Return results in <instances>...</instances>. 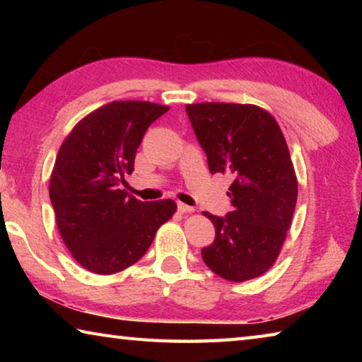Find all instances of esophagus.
I'll use <instances>...</instances> for the list:
<instances>
[{
    "label": "esophagus",
    "mask_w": 362,
    "mask_h": 362,
    "mask_svg": "<svg viewBox=\"0 0 362 362\" xmlns=\"http://www.w3.org/2000/svg\"><path fill=\"white\" fill-rule=\"evenodd\" d=\"M177 211H179L180 214H189V212H193V207L183 204L179 201V203H177Z\"/></svg>",
    "instance_id": "esophagus-1"
}]
</instances>
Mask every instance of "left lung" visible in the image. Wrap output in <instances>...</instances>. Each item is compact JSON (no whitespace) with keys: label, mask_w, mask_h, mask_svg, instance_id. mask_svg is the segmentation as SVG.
<instances>
[{"label":"left lung","mask_w":362,"mask_h":362,"mask_svg":"<svg viewBox=\"0 0 362 362\" xmlns=\"http://www.w3.org/2000/svg\"><path fill=\"white\" fill-rule=\"evenodd\" d=\"M211 174L231 175V212H204L216 226L203 260L220 278L254 279L276 262L297 203V177L278 122L241 103L187 105Z\"/></svg>","instance_id":"obj_1"}]
</instances>
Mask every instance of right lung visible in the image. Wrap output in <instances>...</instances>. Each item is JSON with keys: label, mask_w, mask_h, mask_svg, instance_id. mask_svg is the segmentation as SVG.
I'll use <instances>...</instances> for the list:
<instances>
[{"label": "right lung", "mask_w": 362, "mask_h": 362, "mask_svg": "<svg viewBox=\"0 0 362 362\" xmlns=\"http://www.w3.org/2000/svg\"><path fill=\"white\" fill-rule=\"evenodd\" d=\"M168 110L110 102L79 121L60 146L49 196L65 246L89 272L118 273L142 259L177 209L173 199L144 203L121 189L146 129Z\"/></svg>", "instance_id": "obj_1"}]
</instances>
